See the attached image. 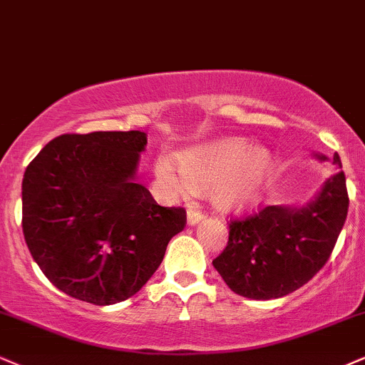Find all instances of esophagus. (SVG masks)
I'll use <instances>...</instances> for the list:
<instances>
[{
  "instance_id": "1",
  "label": "esophagus",
  "mask_w": 365,
  "mask_h": 365,
  "mask_svg": "<svg viewBox=\"0 0 365 365\" xmlns=\"http://www.w3.org/2000/svg\"><path fill=\"white\" fill-rule=\"evenodd\" d=\"M205 218V215L201 213L200 210H196V208H190L187 210V225H196V223H200L201 220Z\"/></svg>"
}]
</instances>
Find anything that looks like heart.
Segmentation results:
<instances>
[{
  "label": "heart",
  "mask_w": 365,
  "mask_h": 365,
  "mask_svg": "<svg viewBox=\"0 0 365 365\" xmlns=\"http://www.w3.org/2000/svg\"><path fill=\"white\" fill-rule=\"evenodd\" d=\"M178 163L170 157L155 162V179L164 195L186 197L195 192V184H215L213 201L225 211L244 210L254 203L272 169L271 154L252 148L244 138L184 152Z\"/></svg>",
  "instance_id": "b5f03b06"
}]
</instances>
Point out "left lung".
<instances>
[{
  "label": "left lung",
  "mask_w": 365,
  "mask_h": 365,
  "mask_svg": "<svg viewBox=\"0 0 365 365\" xmlns=\"http://www.w3.org/2000/svg\"><path fill=\"white\" fill-rule=\"evenodd\" d=\"M327 160L325 155H317ZM334 164L341 168L339 154ZM349 210L344 170L328 178L303 206H265L230 222L215 269L233 292L250 299H276L299 289L317 274L336 244Z\"/></svg>",
  "instance_id": "8db88e82"
}]
</instances>
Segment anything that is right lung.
<instances>
[{"instance_id": "right-lung-1", "label": "right lung", "mask_w": 365, "mask_h": 365, "mask_svg": "<svg viewBox=\"0 0 365 365\" xmlns=\"http://www.w3.org/2000/svg\"><path fill=\"white\" fill-rule=\"evenodd\" d=\"M147 135L66 133L30 162L21 182L25 242L45 277L76 299H128L157 271L186 210L157 205L135 181Z\"/></svg>"}]
</instances>
